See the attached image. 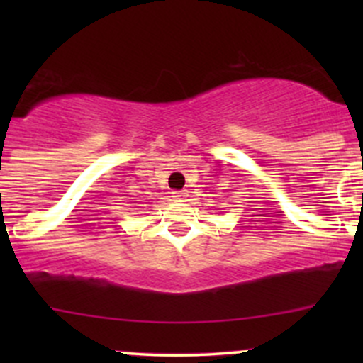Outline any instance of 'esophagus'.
<instances>
[{"instance_id":"1","label":"esophagus","mask_w":363,"mask_h":363,"mask_svg":"<svg viewBox=\"0 0 363 363\" xmlns=\"http://www.w3.org/2000/svg\"><path fill=\"white\" fill-rule=\"evenodd\" d=\"M172 196H174V200H177V202H182V200L188 196V191H186V189H181V191H174V193H172Z\"/></svg>"}]
</instances>
